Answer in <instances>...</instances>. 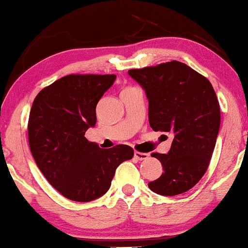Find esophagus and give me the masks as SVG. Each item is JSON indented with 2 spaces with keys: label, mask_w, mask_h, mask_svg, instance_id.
<instances>
[{
  "label": "esophagus",
  "mask_w": 248,
  "mask_h": 248,
  "mask_svg": "<svg viewBox=\"0 0 248 248\" xmlns=\"http://www.w3.org/2000/svg\"><path fill=\"white\" fill-rule=\"evenodd\" d=\"M134 156L137 159V160H145V159L149 158V153L135 151L134 152Z\"/></svg>",
  "instance_id": "esophagus-1"
}]
</instances>
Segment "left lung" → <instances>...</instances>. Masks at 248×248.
<instances>
[{"label":"left lung","instance_id":"8db88e82","mask_svg":"<svg viewBox=\"0 0 248 248\" xmlns=\"http://www.w3.org/2000/svg\"><path fill=\"white\" fill-rule=\"evenodd\" d=\"M128 74L145 90L152 129L173 135L168 153H152L164 173L149 187L161 196L186 192L207 170L220 130V104L213 86L176 61Z\"/></svg>","mask_w":248,"mask_h":248}]
</instances>
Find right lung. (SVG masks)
<instances>
[{"instance_id": "obj_1", "label": "right lung", "mask_w": 248, "mask_h": 248, "mask_svg": "<svg viewBox=\"0 0 248 248\" xmlns=\"http://www.w3.org/2000/svg\"><path fill=\"white\" fill-rule=\"evenodd\" d=\"M114 74H70L43 88L28 119V142L37 167L65 198L87 202L108 192L115 169L134 150L101 149L84 134L96 124V105Z\"/></svg>"}]
</instances>
